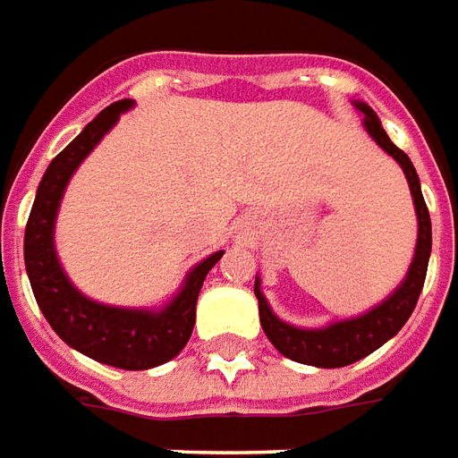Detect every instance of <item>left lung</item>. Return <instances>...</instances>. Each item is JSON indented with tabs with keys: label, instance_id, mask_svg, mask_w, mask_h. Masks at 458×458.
<instances>
[{
	"label": "left lung",
	"instance_id": "left-lung-1",
	"mask_svg": "<svg viewBox=\"0 0 458 458\" xmlns=\"http://www.w3.org/2000/svg\"><path fill=\"white\" fill-rule=\"evenodd\" d=\"M358 108L365 113L362 120H365V128H368L369 135L377 140L382 150L390 152L392 157L400 162L402 170L407 174L411 197H414L417 219H420V239H417L414 261H411L404 284L382 306L369 310L365 316L352 318V320L333 323V326L323 327V330H301V327H293L284 323V320H278L271 313L264 293L259 291V281H256L254 293L259 298V318H261L266 338L274 343V348L281 355L296 360V362H303V365H316V368H345V365H352V362H358L369 352H375L379 345H385L392 335H397L400 327L410 320L411 310L420 301L421 286H424V278H427V266H429L431 222L429 209H427L424 197H421L417 170H414L410 157L387 138V132L382 131L377 115L365 103H358Z\"/></svg>",
	"mask_w": 458,
	"mask_h": 458
}]
</instances>
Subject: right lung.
I'll list each match as a JSON object with an SVG mask.
<instances>
[{
  "instance_id": "right-lung-1",
  "label": "right lung",
  "mask_w": 458,
  "mask_h": 458,
  "mask_svg": "<svg viewBox=\"0 0 458 458\" xmlns=\"http://www.w3.org/2000/svg\"><path fill=\"white\" fill-rule=\"evenodd\" d=\"M125 108H131L128 98L100 110L79 138L51 160L29 214L27 234H24V264L38 308L48 320V326L56 330L58 338L66 340L71 348L98 360L103 365L120 369H148L172 360L187 345L194 327V308H197L199 288L209 268L222 259L224 251H216L209 259H204L199 266H194L180 296L160 313L100 306L81 296L68 284L54 251V219H56L58 202L71 174L98 145L100 138L115 125V120Z\"/></svg>"
}]
</instances>
